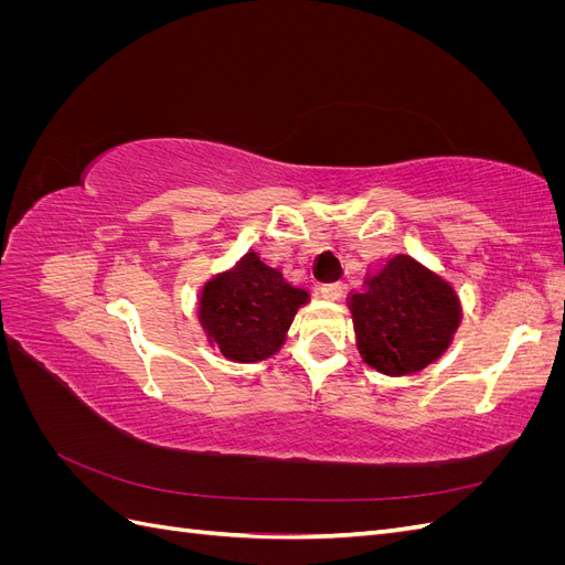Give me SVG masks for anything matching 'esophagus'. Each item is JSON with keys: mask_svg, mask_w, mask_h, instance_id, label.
I'll return each instance as SVG.
<instances>
[{"mask_svg": "<svg viewBox=\"0 0 565 565\" xmlns=\"http://www.w3.org/2000/svg\"><path fill=\"white\" fill-rule=\"evenodd\" d=\"M320 292H322V297H324V299H332V301H337L341 295H344V282H337V280H332V282H324V285L320 287Z\"/></svg>", "mask_w": 565, "mask_h": 565, "instance_id": "1", "label": "esophagus"}]
</instances>
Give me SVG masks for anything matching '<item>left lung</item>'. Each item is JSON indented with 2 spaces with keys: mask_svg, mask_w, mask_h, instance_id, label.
Segmentation results:
<instances>
[{
  "mask_svg": "<svg viewBox=\"0 0 565 565\" xmlns=\"http://www.w3.org/2000/svg\"><path fill=\"white\" fill-rule=\"evenodd\" d=\"M349 306L363 361L393 377L440 358L461 318L455 289L405 254L374 270Z\"/></svg>",
  "mask_w": 565,
  "mask_h": 565,
  "instance_id": "obj_1",
  "label": "left lung"
}]
</instances>
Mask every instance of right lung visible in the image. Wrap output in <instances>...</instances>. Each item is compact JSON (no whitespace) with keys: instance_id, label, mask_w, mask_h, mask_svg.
<instances>
[{"instance_id":"add662e5","label":"right lung","mask_w":565,"mask_h":565,"mask_svg":"<svg viewBox=\"0 0 565 565\" xmlns=\"http://www.w3.org/2000/svg\"><path fill=\"white\" fill-rule=\"evenodd\" d=\"M309 301L303 287L247 252L235 268L212 278L200 297V322L231 361L256 363L276 353L297 309Z\"/></svg>"}]
</instances>
